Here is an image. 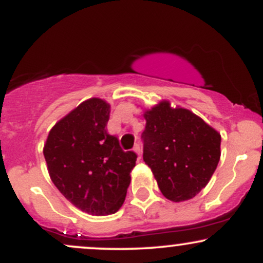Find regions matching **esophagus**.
<instances>
[{"label": "esophagus", "mask_w": 263, "mask_h": 263, "mask_svg": "<svg viewBox=\"0 0 263 263\" xmlns=\"http://www.w3.org/2000/svg\"><path fill=\"white\" fill-rule=\"evenodd\" d=\"M134 151L136 153H137L138 156L141 157V155H142V148H141V144H140V142H137V143L135 144V147H134Z\"/></svg>", "instance_id": "obj_1"}]
</instances>
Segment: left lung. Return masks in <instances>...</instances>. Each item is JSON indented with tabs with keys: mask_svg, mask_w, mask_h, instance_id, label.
I'll return each instance as SVG.
<instances>
[{
	"mask_svg": "<svg viewBox=\"0 0 263 263\" xmlns=\"http://www.w3.org/2000/svg\"><path fill=\"white\" fill-rule=\"evenodd\" d=\"M143 161L172 201L194 198L220 161V134L185 108L161 102L144 114Z\"/></svg>",
	"mask_w": 263,
	"mask_h": 263,
	"instance_id": "obj_1",
	"label": "left lung"
}]
</instances>
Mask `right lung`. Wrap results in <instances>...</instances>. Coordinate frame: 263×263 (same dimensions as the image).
<instances>
[{"instance_id": "1", "label": "right lung", "mask_w": 263, "mask_h": 263, "mask_svg": "<svg viewBox=\"0 0 263 263\" xmlns=\"http://www.w3.org/2000/svg\"><path fill=\"white\" fill-rule=\"evenodd\" d=\"M110 105L84 101L50 129L44 158L54 185L78 209L91 215L121 208L137 155L123 151L107 132Z\"/></svg>"}]
</instances>
